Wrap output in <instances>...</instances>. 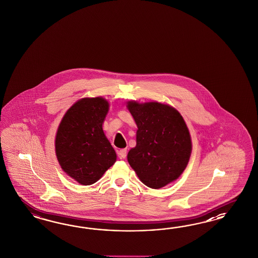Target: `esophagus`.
Returning a JSON list of instances; mask_svg holds the SVG:
<instances>
[{
  "label": "esophagus",
  "instance_id": "obj_1",
  "mask_svg": "<svg viewBox=\"0 0 258 258\" xmlns=\"http://www.w3.org/2000/svg\"><path fill=\"white\" fill-rule=\"evenodd\" d=\"M118 155H119L121 159H125V157H126V149H120Z\"/></svg>",
  "mask_w": 258,
  "mask_h": 258
}]
</instances>
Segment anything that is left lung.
Masks as SVG:
<instances>
[{"label":"left lung","instance_id":"8db88e82","mask_svg":"<svg viewBox=\"0 0 258 258\" xmlns=\"http://www.w3.org/2000/svg\"><path fill=\"white\" fill-rule=\"evenodd\" d=\"M127 109L138 127L128 164L144 184L164 187L187 165L192 144L186 124L178 110L161 103L130 101Z\"/></svg>","mask_w":258,"mask_h":258}]
</instances>
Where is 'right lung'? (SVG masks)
<instances>
[{
  "label": "right lung",
  "mask_w": 258,
  "mask_h": 258,
  "mask_svg": "<svg viewBox=\"0 0 258 258\" xmlns=\"http://www.w3.org/2000/svg\"><path fill=\"white\" fill-rule=\"evenodd\" d=\"M109 103L102 97L83 98L67 110L55 136V154L63 171L80 184L96 182L116 161L102 124Z\"/></svg>",
  "instance_id": "obj_1"
}]
</instances>
